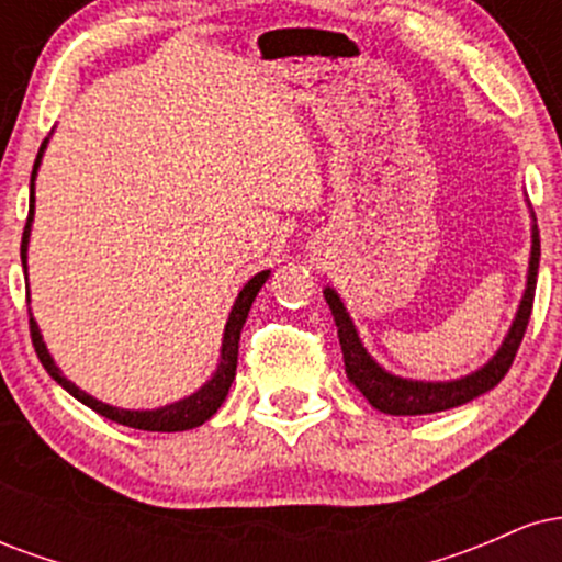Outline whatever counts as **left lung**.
<instances>
[{
    "label": "left lung",
    "instance_id": "1",
    "mask_svg": "<svg viewBox=\"0 0 562 562\" xmlns=\"http://www.w3.org/2000/svg\"><path fill=\"white\" fill-rule=\"evenodd\" d=\"M537 222V218H533ZM539 229L537 224L531 227V259H528V277H526V293L520 299L518 314H515L509 333L502 340L499 351L488 359L481 370L470 372L465 378L457 380H406L398 375H391L389 370H383L375 359L367 353L362 340H359L357 327H353L351 317H348L344 301L335 293L333 288H325V301L330 306L335 327H338L340 338V351H344L346 362V375L364 393V398L375 409L385 412V415L396 417H409V415H434V412L451 409V406H462L473 402L481 393L492 391L502 378L507 375V370L513 367L515 353H518L520 340L528 327V317H531L533 308V290H537V274H539Z\"/></svg>",
    "mask_w": 562,
    "mask_h": 562
}]
</instances>
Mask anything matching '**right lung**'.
Wrapping results in <instances>:
<instances>
[{
	"label": "right lung",
	"instance_id": "add662e5",
	"mask_svg": "<svg viewBox=\"0 0 562 562\" xmlns=\"http://www.w3.org/2000/svg\"><path fill=\"white\" fill-rule=\"evenodd\" d=\"M44 147H47V139H44L42 147H38L34 171H31V203H29V218H25L23 243H21V261H23L25 274H29L25 259H29V237H31V222H34V203H36L34 179H36L38 164H42ZM25 280H29V277H25ZM267 280H269V269H263V272L250 277V280L245 282V288L237 293L227 325H224L222 353H218V364H216L214 378H211L205 385H200L192 396L179 398V402H173V404L158 406V409H121V406L97 402L94 396H89V393L81 391L79 385L70 383V380L60 372V367L55 364V359L49 357L47 346H44V340H42V333H38L34 314H31V319H29L31 322V340H34L36 357H38V362L44 364V370H47L49 375H53L57 383H60L63 389L70 393V396L79 398L81 404H87L89 409L97 412V415L108 417V420H113L119 425H126V428L153 430V434H177V430H190V428H198V425H203L205 420H211V417L216 415L218 406L224 404V398H227L229 385H232V380H235V370H237V346H240V330H243L245 319H248V312H250V306H254L256 295H259V290ZM25 295H31V293H25Z\"/></svg>",
	"mask_w": 562,
	"mask_h": 562
}]
</instances>
